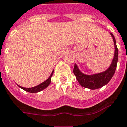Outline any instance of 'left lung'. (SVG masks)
<instances>
[{"mask_svg": "<svg viewBox=\"0 0 127 127\" xmlns=\"http://www.w3.org/2000/svg\"><path fill=\"white\" fill-rule=\"evenodd\" d=\"M113 39L114 44V55L110 65L106 71L93 75H86L81 72L76 64L73 69V73L82 86L90 90L99 89L108 83L114 76L118 61V49L116 45V41L112 33H110Z\"/></svg>", "mask_w": 127, "mask_h": 127, "instance_id": "8db88e82", "label": "left lung"}]
</instances>
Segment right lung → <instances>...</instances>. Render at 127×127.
Masks as SVG:
<instances>
[{
    "mask_svg": "<svg viewBox=\"0 0 127 127\" xmlns=\"http://www.w3.org/2000/svg\"><path fill=\"white\" fill-rule=\"evenodd\" d=\"M53 73H54V70L52 71V73H51V75H50L49 78H47V80L43 82L42 83H41L40 84L37 85L36 86L32 87V88H24V87H22L19 85H18V86L20 88L23 89L25 91L27 92H30V93H37V92H41V90H43L44 89H45L46 88L49 86V85L51 84V77H52V75H53Z\"/></svg>",
    "mask_w": 127,
    "mask_h": 127,
    "instance_id": "right-lung-1",
    "label": "right lung"
}]
</instances>
